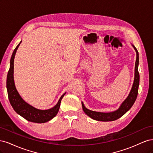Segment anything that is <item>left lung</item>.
<instances>
[{"label": "left lung", "mask_w": 153, "mask_h": 153, "mask_svg": "<svg viewBox=\"0 0 153 153\" xmlns=\"http://www.w3.org/2000/svg\"><path fill=\"white\" fill-rule=\"evenodd\" d=\"M132 47L135 49L136 54H137V58H136V62H135V77H134V81L133 84L131 87V89L129 92V93L128 96L127 98L125 99V100L120 105L119 108L114 111L112 112H95V111H92L91 110L87 109L84 106V103L82 101V106L84 112L87 114L88 116L92 118L94 120H96L98 121H113L115 120H117L119 118L122 117L124 114H126L128 111L131 108V106L135 103V101L137 99V94H138V86H139V81H140V75L138 71V63H139V59H138V52L135 48V46L132 45Z\"/></svg>", "instance_id": "8db88e82"}]
</instances>
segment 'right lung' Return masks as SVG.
<instances>
[{"mask_svg": "<svg viewBox=\"0 0 153 153\" xmlns=\"http://www.w3.org/2000/svg\"><path fill=\"white\" fill-rule=\"evenodd\" d=\"M21 43L22 41L14 50L10 60V68L7 73L6 82L8 98L12 107L15 112L28 121L36 123H47L52 119L55 116H56L59 112L60 105H61V101L66 92L61 96L57 103L53 107L48 110L38 109L27 103L25 100H24L16 90L13 75L14 59H15L16 50Z\"/></svg>", "mask_w": 153, "mask_h": 153, "instance_id": "right-lung-1", "label": "right lung"}]
</instances>
